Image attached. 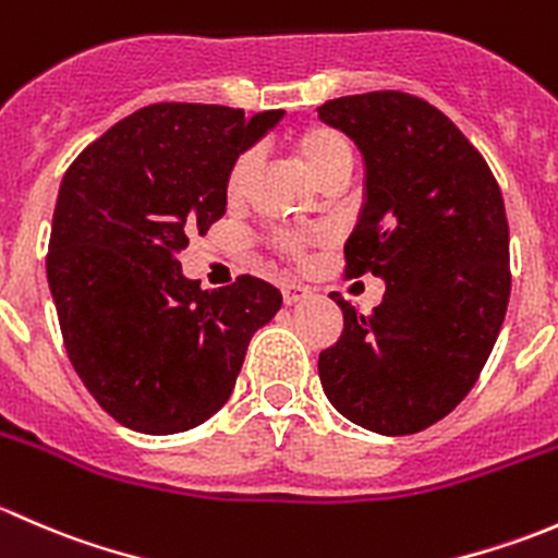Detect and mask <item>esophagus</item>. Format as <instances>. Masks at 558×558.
<instances>
[{
	"instance_id": "1",
	"label": "esophagus",
	"mask_w": 558,
	"mask_h": 558,
	"mask_svg": "<svg viewBox=\"0 0 558 558\" xmlns=\"http://www.w3.org/2000/svg\"><path fill=\"white\" fill-rule=\"evenodd\" d=\"M311 294V289L302 283H283V305H296L300 300Z\"/></svg>"
}]
</instances>
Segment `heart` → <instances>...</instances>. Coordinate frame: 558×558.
Masks as SVG:
<instances>
[{
    "instance_id": "obj_1",
    "label": "heart",
    "mask_w": 558,
    "mask_h": 558,
    "mask_svg": "<svg viewBox=\"0 0 558 558\" xmlns=\"http://www.w3.org/2000/svg\"><path fill=\"white\" fill-rule=\"evenodd\" d=\"M291 150L300 159V165L311 172V178L318 185H331L348 180L353 172V143L335 126L326 123H311L300 134L291 137ZM253 174H256V159L251 154H243L229 167L223 194L229 205H243L247 191H251ZM324 232H283L272 234V247L289 258H305L307 251L324 243Z\"/></svg>"
}]
</instances>
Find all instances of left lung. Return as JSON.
Wrapping results in <instances>:
<instances>
[{
	"label": "left lung",
	"instance_id": "1",
	"mask_svg": "<svg viewBox=\"0 0 558 558\" xmlns=\"http://www.w3.org/2000/svg\"><path fill=\"white\" fill-rule=\"evenodd\" d=\"M367 167L345 272H373L386 294L359 313L337 291L342 335L320 351L329 402L388 437L437 424L470 393L510 300V232L502 191L475 145L435 105L369 92L318 107Z\"/></svg>",
	"mask_w": 558,
	"mask_h": 558
}]
</instances>
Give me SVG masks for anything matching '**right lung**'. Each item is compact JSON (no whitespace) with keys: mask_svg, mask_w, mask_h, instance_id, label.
Returning <instances> with one entry per match:
<instances>
[{"mask_svg":"<svg viewBox=\"0 0 558 558\" xmlns=\"http://www.w3.org/2000/svg\"><path fill=\"white\" fill-rule=\"evenodd\" d=\"M283 118L223 105L132 112L70 165L48 243L66 356L99 408L143 435L205 424L227 404L280 291L240 275L202 291L180 269L191 234L227 213L229 167Z\"/></svg>","mask_w":558,"mask_h":558,"instance_id":"1","label":"right lung"}]
</instances>
